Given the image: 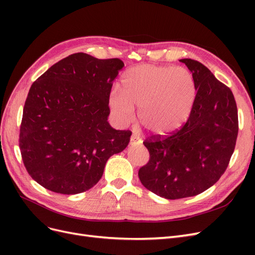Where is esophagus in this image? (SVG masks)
<instances>
[{
  "mask_svg": "<svg viewBox=\"0 0 255 255\" xmlns=\"http://www.w3.org/2000/svg\"><path fill=\"white\" fill-rule=\"evenodd\" d=\"M138 143V140H137V138L135 137V136H132L130 137V140H129V144L130 145H136Z\"/></svg>",
  "mask_w": 255,
  "mask_h": 255,
  "instance_id": "esophagus-1",
  "label": "esophagus"
}]
</instances>
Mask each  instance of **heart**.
Returning a JSON list of instances; mask_svg holds the SVG:
<instances>
[{"label": "heart", "mask_w": 255, "mask_h": 255, "mask_svg": "<svg viewBox=\"0 0 255 255\" xmlns=\"http://www.w3.org/2000/svg\"><path fill=\"white\" fill-rule=\"evenodd\" d=\"M121 94L113 91L110 109L121 125L138 119L150 133L169 135L187 121L196 98L191 73L183 67L140 65L122 76Z\"/></svg>", "instance_id": "heart-1"}]
</instances>
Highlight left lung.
Wrapping results in <instances>:
<instances>
[{
	"mask_svg": "<svg viewBox=\"0 0 255 255\" xmlns=\"http://www.w3.org/2000/svg\"><path fill=\"white\" fill-rule=\"evenodd\" d=\"M192 73L197 95L186 123L168 137L143 141L150 159L138 176L161 198L197 196L225 173L234 152L238 115L231 89L197 60L181 59Z\"/></svg>",
	"mask_w": 255,
	"mask_h": 255,
	"instance_id": "left-lung-1",
	"label": "left lung"
}]
</instances>
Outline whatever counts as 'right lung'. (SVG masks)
Here are the masks:
<instances>
[{"label":"right lung","instance_id":"add662e5","mask_svg":"<svg viewBox=\"0 0 255 255\" xmlns=\"http://www.w3.org/2000/svg\"><path fill=\"white\" fill-rule=\"evenodd\" d=\"M125 66L119 58L75 53L29 88L19 145L28 174L51 191L75 195L94 187L107 159L125 150L130 130L113 128L109 100Z\"/></svg>","mask_w":255,"mask_h":255}]
</instances>
